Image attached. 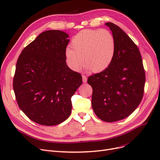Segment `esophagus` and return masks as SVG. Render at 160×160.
I'll list each match as a JSON object with an SVG mask.
<instances>
[{
    "label": "esophagus",
    "mask_w": 160,
    "mask_h": 160,
    "mask_svg": "<svg viewBox=\"0 0 160 160\" xmlns=\"http://www.w3.org/2000/svg\"><path fill=\"white\" fill-rule=\"evenodd\" d=\"M87 77L84 75H82V80H83V82L84 83H86L87 82Z\"/></svg>",
    "instance_id": "obj_1"
}]
</instances>
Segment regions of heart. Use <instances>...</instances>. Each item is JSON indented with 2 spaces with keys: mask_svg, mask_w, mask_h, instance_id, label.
<instances>
[{
  "mask_svg": "<svg viewBox=\"0 0 160 160\" xmlns=\"http://www.w3.org/2000/svg\"><path fill=\"white\" fill-rule=\"evenodd\" d=\"M72 48L65 50L67 63L72 70L78 71L83 63L86 70L99 72L107 68L114 59L116 42L107 29H86L75 35Z\"/></svg>",
  "mask_w": 160,
  "mask_h": 160,
  "instance_id": "b5f03b06",
  "label": "heart"
}]
</instances>
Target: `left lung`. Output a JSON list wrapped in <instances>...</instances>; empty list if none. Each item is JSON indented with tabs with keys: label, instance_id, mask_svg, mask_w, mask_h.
<instances>
[{
	"label": "left lung",
	"instance_id": "1",
	"mask_svg": "<svg viewBox=\"0 0 160 160\" xmlns=\"http://www.w3.org/2000/svg\"><path fill=\"white\" fill-rule=\"evenodd\" d=\"M112 32L116 52L110 66L90 76L92 105L102 121L123 120L134 112L142 99L145 72L139 50L128 34L113 23H106Z\"/></svg>",
	"mask_w": 160,
	"mask_h": 160
}]
</instances>
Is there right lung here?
<instances>
[{"mask_svg": "<svg viewBox=\"0 0 160 160\" xmlns=\"http://www.w3.org/2000/svg\"><path fill=\"white\" fill-rule=\"evenodd\" d=\"M68 34L59 30L40 33L21 53L13 88L18 106L30 120L51 126L66 120L81 74L66 63Z\"/></svg>", "mask_w": 160, "mask_h": 160, "instance_id": "right-lung-1", "label": "right lung"}]
</instances>
